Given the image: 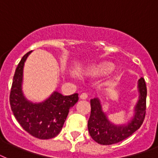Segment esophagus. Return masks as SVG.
<instances>
[{"label": "esophagus", "instance_id": "1", "mask_svg": "<svg viewBox=\"0 0 158 158\" xmlns=\"http://www.w3.org/2000/svg\"><path fill=\"white\" fill-rule=\"evenodd\" d=\"M80 98L85 100V99L88 98V94H87L86 93H83V94H82L81 95H80Z\"/></svg>", "mask_w": 158, "mask_h": 158}]
</instances>
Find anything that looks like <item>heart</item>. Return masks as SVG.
I'll return each instance as SVG.
<instances>
[{"mask_svg": "<svg viewBox=\"0 0 158 158\" xmlns=\"http://www.w3.org/2000/svg\"><path fill=\"white\" fill-rule=\"evenodd\" d=\"M114 64L109 60H101V61L93 63L86 69V74L89 77H99L106 74L110 75L114 72Z\"/></svg>", "mask_w": 158, "mask_h": 158, "instance_id": "heart-1", "label": "heart"}]
</instances>
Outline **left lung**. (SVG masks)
Instances as JSON below:
<instances>
[{
  "label": "left lung",
  "instance_id": "obj_1",
  "mask_svg": "<svg viewBox=\"0 0 158 158\" xmlns=\"http://www.w3.org/2000/svg\"><path fill=\"white\" fill-rule=\"evenodd\" d=\"M139 93V101L135 106V115L125 125H114L102 110L101 102L98 98L91 99V114L88 121V129L92 139L98 143L110 145L130 137L142 125L146 114L147 87L143 78L138 81Z\"/></svg>",
  "mask_w": 158,
  "mask_h": 158
}]
</instances>
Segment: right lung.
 <instances>
[{
  "label": "right lung",
  "mask_w": 158,
  "mask_h": 158,
  "mask_svg": "<svg viewBox=\"0 0 158 158\" xmlns=\"http://www.w3.org/2000/svg\"><path fill=\"white\" fill-rule=\"evenodd\" d=\"M32 52L26 53L19 63L13 78L10 94L11 110L23 130L40 139L56 137L61 130L72 107L79 100L78 94L64 96L55 91L48 99L33 103L26 98L22 90L23 65Z\"/></svg>",
  "instance_id": "add662e5"
}]
</instances>
